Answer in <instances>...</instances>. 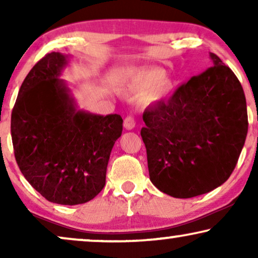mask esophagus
Returning <instances> with one entry per match:
<instances>
[{
    "mask_svg": "<svg viewBox=\"0 0 258 258\" xmlns=\"http://www.w3.org/2000/svg\"><path fill=\"white\" fill-rule=\"evenodd\" d=\"M135 118L133 117V116H128V117H125L124 119V123H123V125H124V128L126 130H133L134 128H135Z\"/></svg>",
    "mask_w": 258,
    "mask_h": 258,
    "instance_id": "esophagus-1",
    "label": "esophagus"
}]
</instances>
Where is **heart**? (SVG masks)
I'll list each match as a JSON object with an SVG mask.
<instances>
[{"mask_svg": "<svg viewBox=\"0 0 258 258\" xmlns=\"http://www.w3.org/2000/svg\"><path fill=\"white\" fill-rule=\"evenodd\" d=\"M174 88L170 77L165 76L163 69L151 68L134 72L123 80L119 91L128 96H140L144 104L151 105L163 101Z\"/></svg>", "mask_w": 258, "mask_h": 258, "instance_id": "1", "label": "heart"}]
</instances>
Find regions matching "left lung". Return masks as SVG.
<instances>
[{"label":"left lung","mask_w":258,"mask_h":258,"mask_svg":"<svg viewBox=\"0 0 258 258\" xmlns=\"http://www.w3.org/2000/svg\"><path fill=\"white\" fill-rule=\"evenodd\" d=\"M213 67L143 112L141 136L150 181L162 192L190 199L223 184L248 134L245 95L232 70L210 52Z\"/></svg>","instance_id":"1"}]
</instances>
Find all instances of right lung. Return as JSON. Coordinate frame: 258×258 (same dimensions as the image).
Returning a JSON list of instances; mask_svg holds the SVG:
<instances>
[{"mask_svg": "<svg viewBox=\"0 0 258 258\" xmlns=\"http://www.w3.org/2000/svg\"><path fill=\"white\" fill-rule=\"evenodd\" d=\"M68 62V55L50 52L33 67L20 88L10 129L17 165L31 186L49 202L75 206L103 189L123 119L77 108L59 79Z\"/></svg>", "mask_w": 258, "mask_h": 258, "instance_id": "right-lung-1", "label": "right lung"}]
</instances>
